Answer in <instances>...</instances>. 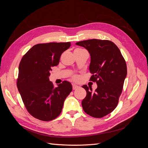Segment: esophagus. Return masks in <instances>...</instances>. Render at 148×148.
<instances>
[{"label":"esophagus","mask_w":148,"mask_h":148,"mask_svg":"<svg viewBox=\"0 0 148 148\" xmlns=\"http://www.w3.org/2000/svg\"><path fill=\"white\" fill-rule=\"evenodd\" d=\"M72 87H73V89H77V88H79V86H77V85H76V84H73Z\"/></svg>","instance_id":"34e87169"}]
</instances>
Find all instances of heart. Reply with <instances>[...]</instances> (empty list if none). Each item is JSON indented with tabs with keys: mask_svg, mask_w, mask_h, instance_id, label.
<instances>
[{
	"mask_svg": "<svg viewBox=\"0 0 148 148\" xmlns=\"http://www.w3.org/2000/svg\"><path fill=\"white\" fill-rule=\"evenodd\" d=\"M83 51V49H79V48H78V49H76L75 50V51ZM75 79H77V77H75L74 78Z\"/></svg>",
	"mask_w": 148,
	"mask_h": 148,
	"instance_id": "1",
	"label": "heart"
}]
</instances>
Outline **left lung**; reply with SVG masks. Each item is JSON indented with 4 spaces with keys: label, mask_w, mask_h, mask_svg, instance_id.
Instances as JSON below:
<instances>
[{
    "label": "left lung",
    "mask_w": 148,
    "mask_h": 148,
    "mask_svg": "<svg viewBox=\"0 0 148 148\" xmlns=\"http://www.w3.org/2000/svg\"><path fill=\"white\" fill-rule=\"evenodd\" d=\"M76 44L87 49L90 54V80L97 85L95 92L87 85L82 86L86 91L82 102L83 109L91 117H103L117 106L127 75L126 62L118 47L108 40L88 39Z\"/></svg>",
    "instance_id": "obj_1"
}]
</instances>
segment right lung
Wrapping results in <instances>:
<instances>
[{
	"label": "right lung",
	"instance_id": "1",
	"mask_svg": "<svg viewBox=\"0 0 148 148\" xmlns=\"http://www.w3.org/2000/svg\"><path fill=\"white\" fill-rule=\"evenodd\" d=\"M68 42L38 44L22 58L18 68L17 88L28 112L36 119L51 121L59 116L66 97L72 91L66 81L54 88L49 81L52 67L59 63Z\"/></svg>",
	"mask_w": 148,
	"mask_h": 148
}]
</instances>
